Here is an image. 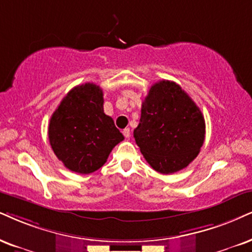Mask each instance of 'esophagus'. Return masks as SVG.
<instances>
[{
	"label": "esophagus",
	"mask_w": 252,
	"mask_h": 252,
	"mask_svg": "<svg viewBox=\"0 0 252 252\" xmlns=\"http://www.w3.org/2000/svg\"><path fill=\"white\" fill-rule=\"evenodd\" d=\"M122 132H123V135H124V137H126V138H129V137L131 136V132H130L129 128H126Z\"/></svg>",
	"instance_id": "esophagus-1"
}]
</instances>
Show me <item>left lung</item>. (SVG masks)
<instances>
[{"instance_id":"obj_1","label":"left lung","mask_w":252,"mask_h":252,"mask_svg":"<svg viewBox=\"0 0 252 252\" xmlns=\"http://www.w3.org/2000/svg\"><path fill=\"white\" fill-rule=\"evenodd\" d=\"M205 133L201 110L179 85L163 80L151 86L133 137L154 170L170 174L189 166L199 155Z\"/></svg>"}]
</instances>
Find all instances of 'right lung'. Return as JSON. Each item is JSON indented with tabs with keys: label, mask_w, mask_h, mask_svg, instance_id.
<instances>
[{
	"label": "right lung",
	"mask_w": 252,
	"mask_h": 252,
	"mask_svg": "<svg viewBox=\"0 0 252 252\" xmlns=\"http://www.w3.org/2000/svg\"><path fill=\"white\" fill-rule=\"evenodd\" d=\"M49 139L68 170L89 174L106 163L124 137L104 114L102 89L87 82L71 89L52 114Z\"/></svg>",
	"instance_id": "right-lung-1"
}]
</instances>
